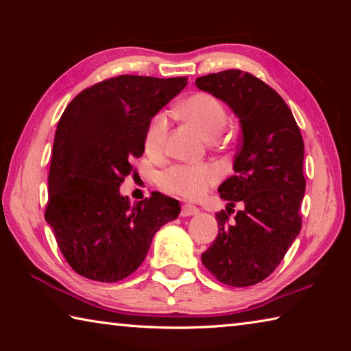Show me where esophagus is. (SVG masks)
Masks as SVG:
<instances>
[{"instance_id": "34e87169", "label": "esophagus", "mask_w": 351, "mask_h": 351, "mask_svg": "<svg viewBox=\"0 0 351 351\" xmlns=\"http://www.w3.org/2000/svg\"><path fill=\"white\" fill-rule=\"evenodd\" d=\"M199 212L198 207H195L192 204H182L181 207V217H190V215H197Z\"/></svg>"}]
</instances>
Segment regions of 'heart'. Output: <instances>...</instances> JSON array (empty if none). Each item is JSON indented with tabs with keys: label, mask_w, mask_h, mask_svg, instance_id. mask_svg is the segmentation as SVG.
<instances>
[{
	"label": "heart",
	"mask_w": 351,
	"mask_h": 351,
	"mask_svg": "<svg viewBox=\"0 0 351 351\" xmlns=\"http://www.w3.org/2000/svg\"><path fill=\"white\" fill-rule=\"evenodd\" d=\"M180 114L197 127L207 139H215L228 123V111L209 93H195L182 100ZM170 128L169 112L161 111L152 117L145 130L144 147L150 156L162 154ZM219 169L213 164H176L161 175V186L170 193L187 199H199L218 182Z\"/></svg>",
	"instance_id": "obj_1"
}]
</instances>
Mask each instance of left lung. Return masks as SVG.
<instances>
[{
  "label": "left lung",
  "mask_w": 351,
  "mask_h": 351,
  "mask_svg": "<svg viewBox=\"0 0 351 351\" xmlns=\"http://www.w3.org/2000/svg\"><path fill=\"white\" fill-rule=\"evenodd\" d=\"M195 83L224 100L241 123L235 175L218 187L229 206L217 213L218 237L201 260L218 282L251 287L274 272L302 229L304 139L285 100L251 73L228 69ZM239 202L243 209L230 222Z\"/></svg>",
  "instance_id": "left-lung-1"
}]
</instances>
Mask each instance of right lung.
<instances>
[{"instance_id": "obj_1", "label": "right lung", "mask_w": 351, "mask_h": 351, "mask_svg": "<svg viewBox=\"0 0 351 351\" xmlns=\"http://www.w3.org/2000/svg\"><path fill=\"white\" fill-rule=\"evenodd\" d=\"M187 77L117 75L71 100L58 121L49 167L46 221L77 274L119 282L139 268L153 235L176 219V199L153 192L130 204L119 193L133 159L144 153L152 117Z\"/></svg>"}]
</instances>
